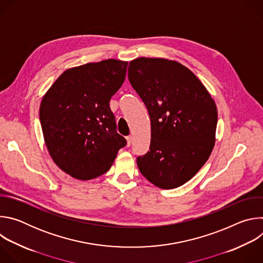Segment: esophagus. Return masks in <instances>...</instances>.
I'll return each mask as SVG.
<instances>
[{
    "label": "esophagus",
    "mask_w": 263,
    "mask_h": 263,
    "mask_svg": "<svg viewBox=\"0 0 263 263\" xmlns=\"http://www.w3.org/2000/svg\"><path fill=\"white\" fill-rule=\"evenodd\" d=\"M126 139H127V146H130L131 142H132V137L131 136H127Z\"/></svg>",
    "instance_id": "34e87169"
}]
</instances>
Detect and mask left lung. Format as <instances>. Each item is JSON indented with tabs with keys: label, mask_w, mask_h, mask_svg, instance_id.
Segmentation results:
<instances>
[{
	"label": "left lung",
	"mask_w": 263,
	"mask_h": 263,
	"mask_svg": "<svg viewBox=\"0 0 263 263\" xmlns=\"http://www.w3.org/2000/svg\"><path fill=\"white\" fill-rule=\"evenodd\" d=\"M128 78L151 120V144L137 157L138 168L157 187L176 189L190 181L212 152L215 103L196 74L177 61L134 59Z\"/></svg>",
	"instance_id": "1"
}]
</instances>
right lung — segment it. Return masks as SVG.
I'll return each mask as SVG.
<instances>
[{
    "label": "right lung",
    "instance_id": "right-lung-1",
    "mask_svg": "<svg viewBox=\"0 0 263 263\" xmlns=\"http://www.w3.org/2000/svg\"><path fill=\"white\" fill-rule=\"evenodd\" d=\"M128 62L107 59L66 69L44 96L40 119L54 162L79 180L106 173L127 144L109 106Z\"/></svg>",
    "mask_w": 263,
    "mask_h": 263
}]
</instances>
